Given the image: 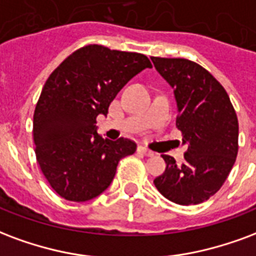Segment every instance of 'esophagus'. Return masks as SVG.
I'll use <instances>...</instances> for the list:
<instances>
[{
  "instance_id": "obj_1",
  "label": "esophagus",
  "mask_w": 256,
  "mask_h": 256,
  "mask_svg": "<svg viewBox=\"0 0 256 256\" xmlns=\"http://www.w3.org/2000/svg\"><path fill=\"white\" fill-rule=\"evenodd\" d=\"M137 152L141 153V154H145V156H148V157H152L153 156L152 150H149V149H146V148H144V146H138L137 148Z\"/></svg>"
}]
</instances>
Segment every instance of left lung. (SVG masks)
I'll use <instances>...</instances> for the list:
<instances>
[{"mask_svg": "<svg viewBox=\"0 0 256 256\" xmlns=\"http://www.w3.org/2000/svg\"><path fill=\"white\" fill-rule=\"evenodd\" d=\"M150 60L174 90L176 126L188 145L180 166L162 156L166 171L153 183L178 205H198L221 188L236 162L238 116L226 90L200 65L183 58Z\"/></svg>", "mask_w": 256, "mask_h": 256, "instance_id": "1", "label": "left lung"}]
</instances>
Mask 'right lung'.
Returning a JSON list of instances; mask_svg holds the SVG:
<instances>
[{"label": "right lung", "instance_id": "right-lung-1", "mask_svg": "<svg viewBox=\"0 0 256 256\" xmlns=\"http://www.w3.org/2000/svg\"><path fill=\"white\" fill-rule=\"evenodd\" d=\"M146 68L152 64L144 54L90 44L70 54L47 78L34 114L35 153L62 198L85 202L100 196L119 160L136 152L128 138L99 136L96 118L107 116L119 90Z\"/></svg>", "mask_w": 256, "mask_h": 256}]
</instances>
